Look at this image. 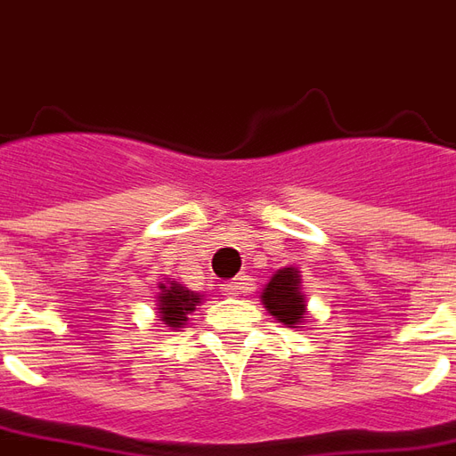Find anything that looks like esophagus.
<instances>
[{"label":"esophagus","mask_w":456,"mask_h":456,"mask_svg":"<svg viewBox=\"0 0 456 456\" xmlns=\"http://www.w3.org/2000/svg\"><path fill=\"white\" fill-rule=\"evenodd\" d=\"M219 289H222V294L234 296V294H239V289H241V281H239V279H232V281H222V283H219Z\"/></svg>","instance_id":"obj_1"}]
</instances>
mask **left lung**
Instances as JSON below:
<instances>
[{
    "mask_svg": "<svg viewBox=\"0 0 456 456\" xmlns=\"http://www.w3.org/2000/svg\"><path fill=\"white\" fill-rule=\"evenodd\" d=\"M261 301L266 305V311L276 321H281L283 326L301 328L305 316V298L301 294V279L296 269H279L273 273L269 286L264 289Z\"/></svg>",
    "mask_w": 456,
    "mask_h": 456,
    "instance_id": "obj_1",
    "label": "left lung"
}]
</instances>
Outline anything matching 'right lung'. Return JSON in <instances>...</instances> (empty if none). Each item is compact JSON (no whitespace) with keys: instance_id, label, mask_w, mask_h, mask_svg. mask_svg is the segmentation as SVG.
I'll list each match as a JSON object with an SVG mask.
<instances>
[{"instance_id":"1","label":"right lung","mask_w":456,"mask_h":456,"mask_svg":"<svg viewBox=\"0 0 456 456\" xmlns=\"http://www.w3.org/2000/svg\"><path fill=\"white\" fill-rule=\"evenodd\" d=\"M160 308H158L160 321L170 328H183L187 314H192L195 305L200 304V296L187 291L180 283H170V286L160 283Z\"/></svg>"}]
</instances>
